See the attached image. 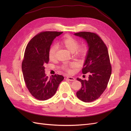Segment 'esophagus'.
<instances>
[{"label":"esophagus","mask_w":131,"mask_h":131,"mask_svg":"<svg viewBox=\"0 0 131 131\" xmlns=\"http://www.w3.org/2000/svg\"><path fill=\"white\" fill-rule=\"evenodd\" d=\"M67 78L69 80H70V81H75V79L74 78L71 77H69V76L67 77Z\"/></svg>","instance_id":"obj_1"}]
</instances>
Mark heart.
Instances as JSON below:
<instances>
[{
    "label": "heart",
    "mask_w": 131,
    "mask_h": 131,
    "mask_svg": "<svg viewBox=\"0 0 131 131\" xmlns=\"http://www.w3.org/2000/svg\"><path fill=\"white\" fill-rule=\"evenodd\" d=\"M59 44L62 46L65 47L71 52H73L74 56L79 58L85 57L87 53V48L84 46H79V42L76 39L70 36V35H66L59 42ZM57 50V47L56 45L51 46L49 50V58L50 61H54L55 56ZM72 64H64L62 66V69L66 71L70 72V68L72 67Z\"/></svg>",
    "instance_id": "b5f03b06"
}]
</instances>
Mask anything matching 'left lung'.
Wrapping results in <instances>:
<instances>
[{
	"label": "left lung",
	"instance_id": "1",
	"mask_svg": "<svg viewBox=\"0 0 131 131\" xmlns=\"http://www.w3.org/2000/svg\"><path fill=\"white\" fill-rule=\"evenodd\" d=\"M74 35L85 39L89 46L82 72L89 74V77L88 80L77 78L82 87L77 92V96L83 102H91L104 92L112 74L108 48L96 33L81 31Z\"/></svg>",
	"mask_w": 131,
	"mask_h": 131
}]
</instances>
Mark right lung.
<instances>
[{
	"instance_id": "add662e5",
	"label": "right lung",
	"mask_w": 131,
	"mask_h": 131,
	"mask_svg": "<svg viewBox=\"0 0 131 131\" xmlns=\"http://www.w3.org/2000/svg\"><path fill=\"white\" fill-rule=\"evenodd\" d=\"M62 33L42 31L31 39L26 48L22 63L23 78L30 94L38 100L45 101L52 97L64 79L58 74L48 78L44 67L49 61V50L53 40Z\"/></svg>"
}]
</instances>
